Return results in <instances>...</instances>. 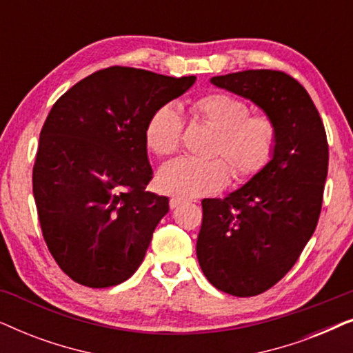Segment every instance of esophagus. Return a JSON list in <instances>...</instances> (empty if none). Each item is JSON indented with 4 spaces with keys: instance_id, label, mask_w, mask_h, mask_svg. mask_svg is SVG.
<instances>
[{
    "instance_id": "obj_1",
    "label": "esophagus",
    "mask_w": 353,
    "mask_h": 353,
    "mask_svg": "<svg viewBox=\"0 0 353 353\" xmlns=\"http://www.w3.org/2000/svg\"><path fill=\"white\" fill-rule=\"evenodd\" d=\"M183 202H185L183 199H178V197H172V199H170V202H168V204H170V209L173 210V209H176L178 205H181Z\"/></svg>"
}]
</instances>
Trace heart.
Wrapping results in <instances>:
<instances>
[{"mask_svg": "<svg viewBox=\"0 0 353 353\" xmlns=\"http://www.w3.org/2000/svg\"><path fill=\"white\" fill-rule=\"evenodd\" d=\"M190 114L215 132L209 156L223 157L238 181H248L267 167L273 156L278 130L267 114H250L248 103L228 93H209L188 104ZM183 119L173 105L159 108L146 125V144L159 157L180 146ZM230 167L221 159H176L159 170L157 186L178 199L214 194L230 181Z\"/></svg>", "mask_w": 353, "mask_h": 353, "instance_id": "heart-1", "label": "heart"}]
</instances>
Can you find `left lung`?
Wrapping results in <instances>:
<instances>
[{"instance_id": "obj_1", "label": "left lung", "mask_w": 353, "mask_h": 353, "mask_svg": "<svg viewBox=\"0 0 353 353\" xmlns=\"http://www.w3.org/2000/svg\"><path fill=\"white\" fill-rule=\"evenodd\" d=\"M210 83L257 104L276 123L272 161L223 199L202 201L197 260L216 289L250 297L297 262L321 212L327 175L325 125L307 90L279 70H243Z\"/></svg>"}]
</instances>
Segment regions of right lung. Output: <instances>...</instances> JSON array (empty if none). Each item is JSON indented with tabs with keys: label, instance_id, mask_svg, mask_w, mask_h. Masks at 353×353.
<instances>
[{
	"label": "right lung",
	"instance_id": "obj_1",
	"mask_svg": "<svg viewBox=\"0 0 353 353\" xmlns=\"http://www.w3.org/2000/svg\"><path fill=\"white\" fill-rule=\"evenodd\" d=\"M196 77L108 67L52 105L40 133L33 197L43 238L67 276L88 288L123 283L141 265L168 197L152 180L146 125Z\"/></svg>",
	"mask_w": 353,
	"mask_h": 353
}]
</instances>
